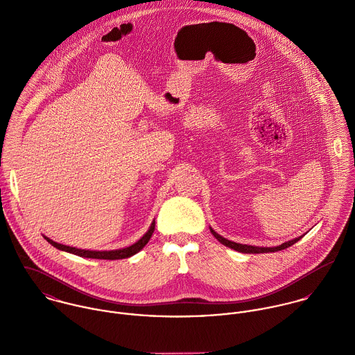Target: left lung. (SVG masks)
<instances>
[{"label": "left lung", "mask_w": 355, "mask_h": 355, "mask_svg": "<svg viewBox=\"0 0 355 355\" xmlns=\"http://www.w3.org/2000/svg\"><path fill=\"white\" fill-rule=\"evenodd\" d=\"M210 232H211L213 236H214L220 243H223L224 246L231 248V249H234V250H236V252H239V253L248 254L275 253V252H279V250H284V249L293 246L294 243H297V242H298L300 239H302V236H304V235H302V236H300V238H295V239H293V241H288V242H286V243H282L280 246H276V248H258V246L241 245V243H235V242H232V241H228V239L223 238L221 235H218L213 228H210Z\"/></svg>", "instance_id": "obj_1"}]
</instances>
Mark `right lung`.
Returning <instances> with one entry per match:
<instances>
[{"label":"right lung","mask_w":355,"mask_h":355,"mask_svg":"<svg viewBox=\"0 0 355 355\" xmlns=\"http://www.w3.org/2000/svg\"><path fill=\"white\" fill-rule=\"evenodd\" d=\"M154 227H155V221L153 220L152 225L150 228L148 230V232L138 241L135 242L134 245L128 246V248H124V249H117V250H103V252H97V250H83V249H76V248H71V246H65V245H61V243H57L54 241L49 239L48 236L44 235V238L51 243V246H54L55 249L61 250V252H67V253L75 254V255H79V257H85V258H97V259H123V258H128L134 254L141 252L146 243L150 241L152 238L153 232H154Z\"/></svg>","instance_id":"add662e5"}]
</instances>
